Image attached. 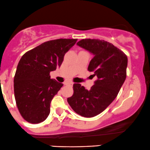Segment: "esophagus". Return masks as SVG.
Masks as SVG:
<instances>
[{
    "label": "esophagus",
    "instance_id": "esophagus-1",
    "mask_svg": "<svg viewBox=\"0 0 150 150\" xmlns=\"http://www.w3.org/2000/svg\"><path fill=\"white\" fill-rule=\"evenodd\" d=\"M66 85H69V86H73V83L72 82H66L65 83Z\"/></svg>",
    "mask_w": 150,
    "mask_h": 150
}]
</instances>
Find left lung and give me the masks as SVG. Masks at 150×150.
<instances>
[{"label":"left lung","instance_id":"8db88e82","mask_svg":"<svg viewBox=\"0 0 150 150\" xmlns=\"http://www.w3.org/2000/svg\"><path fill=\"white\" fill-rule=\"evenodd\" d=\"M77 45L94 56L88 70L94 71L97 79L89 90L74 83V94L67 101L76 113L93 117L105 110L117 97L126 79L128 61L123 51L104 40L82 39Z\"/></svg>","mask_w":150,"mask_h":150}]
</instances>
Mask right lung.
<instances>
[{
    "mask_svg": "<svg viewBox=\"0 0 150 150\" xmlns=\"http://www.w3.org/2000/svg\"><path fill=\"white\" fill-rule=\"evenodd\" d=\"M77 39L52 40L41 43L22 56L14 76V94L23 118L31 124L46 120L54 96L63 86L50 72L60 67L64 56Z\"/></svg>",
    "mask_w": 150,
    "mask_h": 150,
    "instance_id": "right-lung-1",
    "label": "right lung"
}]
</instances>
